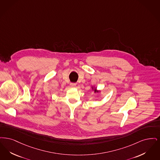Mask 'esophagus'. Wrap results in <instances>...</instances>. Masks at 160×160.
I'll list each match as a JSON object with an SVG mask.
<instances>
[{
  "instance_id": "1",
  "label": "esophagus",
  "mask_w": 160,
  "mask_h": 160,
  "mask_svg": "<svg viewBox=\"0 0 160 160\" xmlns=\"http://www.w3.org/2000/svg\"><path fill=\"white\" fill-rule=\"evenodd\" d=\"M70 85L71 87H75L76 85H77V84L75 83H71L70 84Z\"/></svg>"
}]
</instances>
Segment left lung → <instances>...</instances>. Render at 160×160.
I'll use <instances>...</instances> for the list:
<instances>
[{
  "label": "left lung",
  "instance_id": "left-lung-1",
  "mask_svg": "<svg viewBox=\"0 0 160 160\" xmlns=\"http://www.w3.org/2000/svg\"><path fill=\"white\" fill-rule=\"evenodd\" d=\"M91 89H92V90L94 91V92L95 93L96 92H101V90H98V89H97V87H95V86H92L91 87Z\"/></svg>",
  "mask_w": 160,
  "mask_h": 160
}]
</instances>
